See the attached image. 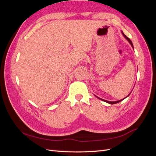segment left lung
Instances as JSON below:
<instances>
[{"instance_id":"1","label":"left lung","mask_w":156,"mask_h":156,"mask_svg":"<svg viewBox=\"0 0 156 156\" xmlns=\"http://www.w3.org/2000/svg\"><path fill=\"white\" fill-rule=\"evenodd\" d=\"M122 34H123V35H124V36L126 37V38L127 39V40L128 41L129 43H130V44L131 45V46H132V48H133V44H132V42H131V41L130 40V39L129 38V37H127L126 35H124V34L123 32H122ZM128 96H129V94ZM128 96H127V97H128ZM97 97V96H96ZM98 98H99L100 99V100H102V101H105V102H107V103H110V104H115V103H119V102H120V101H122L124 100V99H122V100H119V101H107V100H103V99H101V98H98V97H97Z\"/></svg>"}]
</instances>
